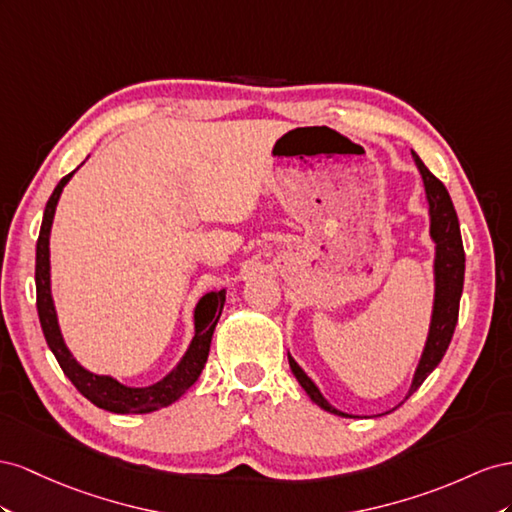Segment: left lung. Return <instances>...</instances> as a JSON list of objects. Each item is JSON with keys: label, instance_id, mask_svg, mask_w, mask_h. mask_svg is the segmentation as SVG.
<instances>
[{"label": "left lung", "instance_id": "obj_1", "mask_svg": "<svg viewBox=\"0 0 512 512\" xmlns=\"http://www.w3.org/2000/svg\"><path fill=\"white\" fill-rule=\"evenodd\" d=\"M414 163L422 175V184H425V195L429 203V233L431 240L435 242V259H433V279H435V294H433V311H431V324L425 349H422V356L418 360V367L414 371L412 386L407 390L405 399H410L412 394L425 382L429 373L440 364L444 358L446 349L450 345L452 332L457 326L459 317V300L463 291V274H465V253H463V242H461V229H459V218L452 206V199L446 191V186L435 178V175L425 167V163L418 158L416 152H412ZM289 358L291 373L296 375L298 384L306 390L311 401L317 403L321 410L337 416H352L345 414L337 407H332L324 394L313 384V379L306 375L298 362ZM399 407V405H397ZM392 412V410H390Z\"/></svg>", "mask_w": 512, "mask_h": 512}]
</instances>
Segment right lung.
<instances>
[{
  "mask_svg": "<svg viewBox=\"0 0 512 512\" xmlns=\"http://www.w3.org/2000/svg\"><path fill=\"white\" fill-rule=\"evenodd\" d=\"M83 165V163H81ZM79 169V167H77ZM75 169V171H77ZM75 171L68 173L66 178L60 180L55 186L53 195L47 201L45 216H42V227L36 244V306L42 332H45L47 345L51 347L53 356L60 362L64 375L70 379L75 388L83 394L87 401H92L100 410H107L113 414H150L167 407L173 401H178L182 394L191 388L197 377L201 375L203 367L208 362L212 334L218 324V317L223 313L225 294L227 291H210L203 296L195 306V337L188 345L182 360L175 364V369L165 375L160 382L143 388L124 386L111 375H98L83 369L77 358L70 354V349L64 343L60 321H57L55 304L51 296V253H49V238H51V225L57 201L64 191L68 180L75 175Z\"/></svg>",
  "mask_w": 512,
  "mask_h": 512,
  "instance_id": "add662e5",
  "label": "right lung"
}]
</instances>
